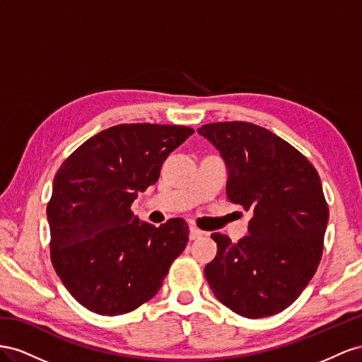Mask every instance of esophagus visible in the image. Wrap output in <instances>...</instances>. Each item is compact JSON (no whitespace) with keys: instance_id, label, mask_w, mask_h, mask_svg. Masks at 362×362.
Returning <instances> with one entry per match:
<instances>
[{"instance_id":"34e87169","label":"esophagus","mask_w":362,"mask_h":362,"mask_svg":"<svg viewBox=\"0 0 362 362\" xmlns=\"http://www.w3.org/2000/svg\"><path fill=\"white\" fill-rule=\"evenodd\" d=\"M203 235V232L202 230H199L197 227H194V226H191L189 227V240H197V238H200V236Z\"/></svg>"}]
</instances>
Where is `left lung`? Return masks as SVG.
<instances>
[{"instance_id": "8db88e82", "label": "left lung", "mask_w": 362, "mask_h": 362, "mask_svg": "<svg viewBox=\"0 0 362 362\" xmlns=\"http://www.w3.org/2000/svg\"><path fill=\"white\" fill-rule=\"evenodd\" d=\"M199 133L227 165V199L252 214L249 235L236 244L212 233L218 252L204 268L206 281L245 318L282 313L322 259L329 208L320 175L291 144L256 124L211 122Z\"/></svg>"}]
</instances>
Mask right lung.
Returning <instances> with one entry per match:
<instances>
[{"label":"right lung","instance_id":"right-lung-1","mask_svg":"<svg viewBox=\"0 0 362 362\" xmlns=\"http://www.w3.org/2000/svg\"><path fill=\"white\" fill-rule=\"evenodd\" d=\"M194 129L118 124L72 151L47 206L49 256L69 294L89 311L121 315L156 296L187 247L188 224L139 223L132 203L159 179L168 154Z\"/></svg>","mask_w":362,"mask_h":362}]
</instances>
